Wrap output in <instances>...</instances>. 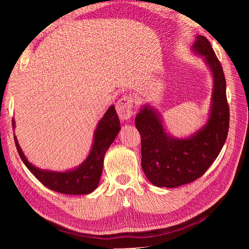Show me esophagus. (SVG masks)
Here are the masks:
<instances>
[{
	"mask_svg": "<svg viewBox=\"0 0 249 249\" xmlns=\"http://www.w3.org/2000/svg\"><path fill=\"white\" fill-rule=\"evenodd\" d=\"M116 111L120 119L127 120L133 115V99L129 95H124L116 104Z\"/></svg>",
	"mask_w": 249,
	"mask_h": 249,
	"instance_id": "obj_1",
	"label": "esophagus"
}]
</instances>
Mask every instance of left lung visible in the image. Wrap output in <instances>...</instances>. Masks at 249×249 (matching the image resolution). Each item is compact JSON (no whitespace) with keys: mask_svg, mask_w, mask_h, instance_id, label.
Listing matches in <instances>:
<instances>
[{"mask_svg":"<svg viewBox=\"0 0 249 249\" xmlns=\"http://www.w3.org/2000/svg\"><path fill=\"white\" fill-rule=\"evenodd\" d=\"M191 48L200 56L213 79L206 122L189 136L177 137L167 130L160 112L149 104L140 107L135 125L141 136V166L157 187L176 188L205 173L219 155L228 137L230 110L222 66L209 40L197 35Z\"/></svg>","mask_w":249,"mask_h":249,"instance_id":"left-lung-1","label":"left lung"}]
</instances>
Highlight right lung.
<instances>
[{
  "mask_svg": "<svg viewBox=\"0 0 249 249\" xmlns=\"http://www.w3.org/2000/svg\"><path fill=\"white\" fill-rule=\"evenodd\" d=\"M12 126L13 129L16 127L14 118L12 119ZM119 131L120 122L115 107L112 105L96 124L91 148L86 159L74 168L64 171L41 169L35 166L28 161L18 144L16 134H14V141L20 159L27 168L47 188L63 194L84 195L93 192L99 186L105 155Z\"/></svg>",
  "mask_w": 249,
  "mask_h": 249,
  "instance_id": "obj_1",
  "label": "right lung"
}]
</instances>
